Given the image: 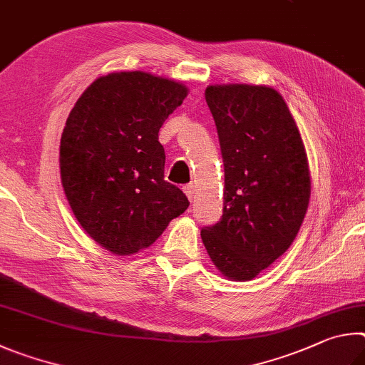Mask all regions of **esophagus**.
<instances>
[{
  "label": "esophagus",
  "instance_id": "esophagus-1",
  "mask_svg": "<svg viewBox=\"0 0 365 365\" xmlns=\"http://www.w3.org/2000/svg\"><path fill=\"white\" fill-rule=\"evenodd\" d=\"M184 194H186L187 199L192 202L194 195H195V187L194 186H186V187H184Z\"/></svg>",
  "mask_w": 365,
  "mask_h": 365
}]
</instances>
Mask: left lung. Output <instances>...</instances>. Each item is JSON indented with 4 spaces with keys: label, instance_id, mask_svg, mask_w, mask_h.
<instances>
[{
    "label": "left lung",
    "instance_id": "8db88e82",
    "mask_svg": "<svg viewBox=\"0 0 365 365\" xmlns=\"http://www.w3.org/2000/svg\"><path fill=\"white\" fill-rule=\"evenodd\" d=\"M207 104L225 162V208L202 242L222 276L252 280L289 250L311 195L308 155L276 89L210 85Z\"/></svg>",
    "mask_w": 365,
    "mask_h": 365
}]
</instances>
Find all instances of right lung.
I'll return each mask as SVG.
<instances>
[{
	"mask_svg": "<svg viewBox=\"0 0 365 365\" xmlns=\"http://www.w3.org/2000/svg\"><path fill=\"white\" fill-rule=\"evenodd\" d=\"M187 93L140 70L113 72L94 80L68 113L59 149L63 192L85 232L117 257L150 247L189 207L165 181L158 143Z\"/></svg>",
	"mask_w": 365,
	"mask_h": 365,
	"instance_id": "1",
	"label": "right lung"
}]
</instances>
